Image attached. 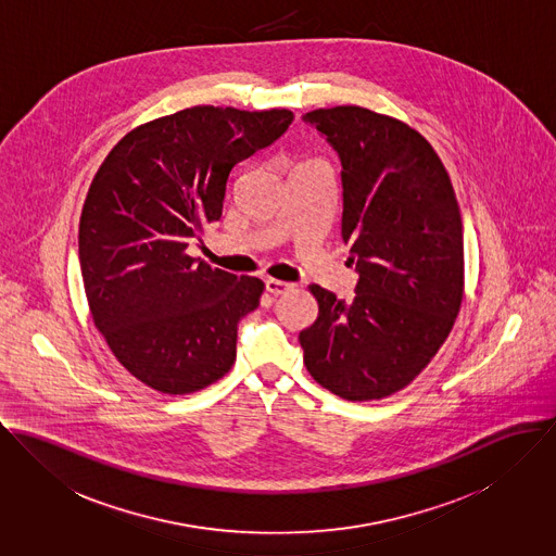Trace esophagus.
<instances>
[{
    "label": "esophagus",
    "mask_w": 556,
    "mask_h": 556,
    "mask_svg": "<svg viewBox=\"0 0 556 556\" xmlns=\"http://www.w3.org/2000/svg\"><path fill=\"white\" fill-rule=\"evenodd\" d=\"M266 290L273 296H279V294H286L288 290H292V283H286V281H279V279H266Z\"/></svg>",
    "instance_id": "34e87169"
}]
</instances>
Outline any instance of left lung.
Returning a JSON list of instances; mask_svg holds the SVG:
<instances>
[{
  "instance_id": "obj_1",
  "label": "left lung",
  "mask_w": 556,
  "mask_h": 556,
  "mask_svg": "<svg viewBox=\"0 0 556 556\" xmlns=\"http://www.w3.org/2000/svg\"><path fill=\"white\" fill-rule=\"evenodd\" d=\"M341 160V237L356 264L345 303L311 286L305 367L348 401L405 388L447 339L463 301V222L450 177L414 127L361 106L303 115Z\"/></svg>"
}]
</instances>
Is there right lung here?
Masks as SVG:
<instances>
[{
    "label": "right lung",
    "instance_id": "add662e5",
    "mask_svg": "<svg viewBox=\"0 0 556 556\" xmlns=\"http://www.w3.org/2000/svg\"><path fill=\"white\" fill-rule=\"evenodd\" d=\"M292 111L193 106L131 129L89 187L78 260L98 330L136 379L189 394L237 361L264 283L187 255L222 217L230 170L273 144Z\"/></svg>",
    "mask_w": 556,
    "mask_h": 556
}]
</instances>
